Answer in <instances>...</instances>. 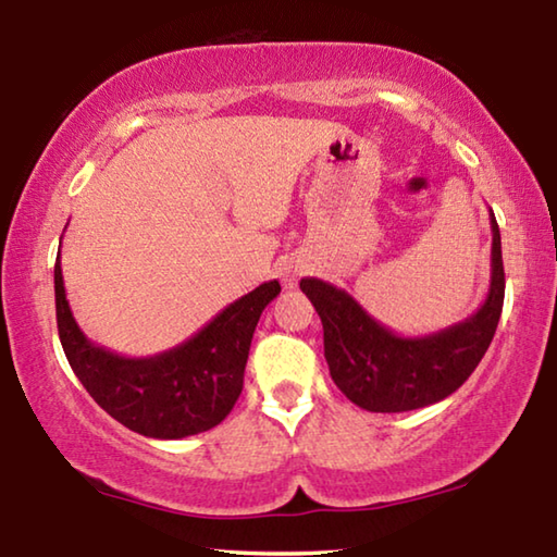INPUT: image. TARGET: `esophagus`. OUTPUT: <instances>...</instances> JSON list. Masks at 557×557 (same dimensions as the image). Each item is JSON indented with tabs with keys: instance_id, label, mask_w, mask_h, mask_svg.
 I'll use <instances>...</instances> for the list:
<instances>
[{
	"instance_id": "34e87169",
	"label": "esophagus",
	"mask_w": 557,
	"mask_h": 557,
	"mask_svg": "<svg viewBox=\"0 0 557 557\" xmlns=\"http://www.w3.org/2000/svg\"><path fill=\"white\" fill-rule=\"evenodd\" d=\"M301 265H287L285 270H282V280H285L287 287H295L297 285V277H301Z\"/></svg>"
}]
</instances>
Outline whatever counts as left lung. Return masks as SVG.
I'll list each match as a JSON object with an SVG mask.
<instances>
[{
  "mask_svg": "<svg viewBox=\"0 0 557 557\" xmlns=\"http://www.w3.org/2000/svg\"><path fill=\"white\" fill-rule=\"evenodd\" d=\"M492 285L465 322L428 336H398L346 289L305 277L299 287L324 326V356L348 400L371 412H408L445 400L482 361L504 307L502 233L492 213Z\"/></svg>",
  "mask_w": 557,
  "mask_h": 557,
  "instance_id": "8db88e82",
  "label": "left lung"
}]
</instances>
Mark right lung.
<instances>
[{
  "instance_id": "right-lung-1",
  "label": "right lung",
  "mask_w": 557,
  "mask_h": 557,
  "mask_svg": "<svg viewBox=\"0 0 557 557\" xmlns=\"http://www.w3.org/2000/svg\"><path fill=\"white\" fill-rule=\"evenodd\" d=\"M55 322L73 373L110 418L154 440H182L219 425L243 391L258 319L280 295L270 280L215 314L199 334L147 358H127L92 344L65 299L61 250L53 268Z\"/></svg>"
}]
</instances>
